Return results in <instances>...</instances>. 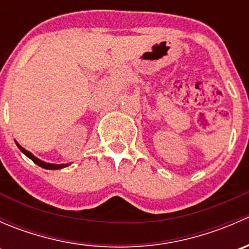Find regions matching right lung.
Segmentation results:
<instances>
[{"label":"right lung","mask_w":249,"mask_h":249,"mask_svg":"<svg viewBox=\"0 0 249 249\" xmlns=\"http://www.w3.org/2000/svg\"><path fill=\"white\" fill-rule=\"evenodd\" d=\"M17 145H18V147H19V149L21 150V152L24 153L25 155H26V157H29L30 159H31L32 161L35 162V164H37V165H38V166L43 167V169H47V170H57V169H62V167L69 166V165H65V164H61V165H57V164H48V162H44V161H42V160L37 159L36 157H34V155H32L31 153L27 152L26 149H24V148H22L21 145L18 144V143H17Z\"/></svg>","instance_id":"obj_1"}]
</instances>
